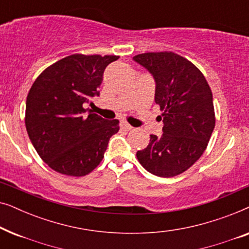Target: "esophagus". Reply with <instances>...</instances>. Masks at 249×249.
I'll return each mask as SVG.
<instances>
[{"label":"esophagus","instance_id":"1","mask_svg":"<svg viewBox=\"0 0 249 249\" xmlns=\"http://www.w3.org/2000/svg\"><path fill=\"white\" fill-rule=\"evenodd\" d=\"M120 127H121V129H124V130H127V131L131 130V129H132V125H130L128 124V122H125V121H121Z\"/></svg>","mask_w":249,"mask_h":249}]
</instances>
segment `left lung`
<instances>
[{"label":"left lung","instance_id":"obj_1","mask_svg":"<svg viewBox=\"0 0 249 249\" xmlns=\"http://www.w3.org/2000/svg\"><path fill=\"white\" fill-rule=\"evenodd\" d=\"M132 60L154 78L155 103L164 111L163 134L151 135L147 147L136 155L152 175L178 176L202 156L212 135V91L203 73L176 53H144Z\"/></svg>","mask_w":249,"mask_h":249}]
</instances>
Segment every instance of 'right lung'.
<instances>
[{"label": "right lung", "mask_w": 249, "mask_h": 249, "mask_svg": "<svg viewBox=\"0 0 249 249\" xmlns=\"http://www.w3.org/2000/svg\"><path fill=\"white\" fill-rule=\"evenodd\" d=\"M115 55L73 54L39 74L26 102V128L44 162L54 171L83 177L104 158L119 121L107 120L85 110L100 96L103 72Z\"/></svg>", "instance_id": "1"}]
</instances>
